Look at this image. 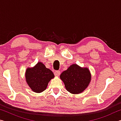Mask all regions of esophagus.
<instances>
[{
	"mask_svg": "<svg viewBox=\"0 0 121 121\" xmlns=\"http://www.w3.org/2000/svg\"><path fill=\"white\" fill-rule=\"evenodd\" d=\"M54 74H55V75L56 76H59L60 74V70L56 71L54 73Z\"/></svg>",
	"mask_w": 121,
	"mask_h": 121,
	"instance_id": "obj_1",
	"label": "esophagus"
}]
</instances>
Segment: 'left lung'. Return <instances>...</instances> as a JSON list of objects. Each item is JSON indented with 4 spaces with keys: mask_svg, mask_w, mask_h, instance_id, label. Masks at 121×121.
<instances>
[{
    "mask_svg": "<svg viewBox=\"0 0 121 121\" xmlns=\"http://www.w3.org/2000/svg\"><path fill=\"white\" fill-rule=\"evenodd\" d=\"M91 74L86 68H81L76 64L70 65L61 73L60 78L65 89L73 94H78L85 90L91 81Z\"/></svg>",
    "mask_w": 121,
    "mask_h": 121,
    "instance_id": "obj_1",
    "label": "left lung"
}]
</instances>
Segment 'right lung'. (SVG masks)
<instances>
[{"label": "right lung", "instance_id": "right-lung-1", "mask_svg": "<svg viewBox=\"0 0 121 121\" xmlns=\"http://www.w3.org/2000/svg\"><path fill=\"white\" fill-rule=\"evenodd\" d=\"M54 77L52 71L42 62H38L34 68H28L26 72V83L32 91L37 93L44 91Z\"/></svg>", "mask_w": 121, "mask_h": 121}]
</instances>
